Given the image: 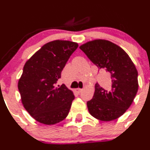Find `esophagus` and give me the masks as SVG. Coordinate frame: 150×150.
Segmentation results:
<instances>
[{"label":"esophagus","instance_id":"1","mask_svg":"<svg viewBox=\"0 0 150 150\" xmlns=\"http://www.w3.org/2000/svg\"><path fill=\"white\" fill-rule=\"evenodd\" d=\"M75 91H76V93H78V94H80V93H81V91H82V88H76V89H75Z\"/></svg>","mask_w":150,"mask_h":150}]
</instances>
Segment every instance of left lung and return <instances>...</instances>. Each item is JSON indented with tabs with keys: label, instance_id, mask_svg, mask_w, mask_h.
<instances>
[{
	"label": "left lung",
	"instance_id": "obj_1",
	"mask_svg": "<svg viewBox=\"0 0 150 150\" xmlns=\"http://www.w3.org/2000/svg\"><path fill=\"white\" fill-rule=\"evenodd\" d=\"M79 48L98 68L110 74L112 83L109 90L95 84L94 96L87 101L90 114L105 122L119 118L132 104L138 91L135 65L120 46L107 40L88 41Z\"/></svg>",
	"mask_w": 150,
	"mask_h": 150
}]
</instances>
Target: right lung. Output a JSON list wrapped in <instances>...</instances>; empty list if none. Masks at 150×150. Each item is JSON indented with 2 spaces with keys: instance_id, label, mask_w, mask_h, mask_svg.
Masks as SVG:
<instances>
[{
  "instance_id": "1",
  "label": "right lung",
  "mask_w": 150,
  "mask_h": 150,
  "mask_svg": "<svg viewBox=\"0 0 150 150\" xmlns=\"http://www.w3.org/2000/svg\"><path fill=\"white\" fill-rule=\"evenodd\" d=\"M78 46L70 41H51L25 62L18 88L24 108L37 122L55 125L68 115L74 95L64 84L56 83Z\"/></svg>"
}]
</instances>
